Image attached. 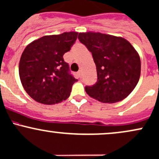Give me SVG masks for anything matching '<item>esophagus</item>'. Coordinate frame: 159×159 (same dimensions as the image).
<instances>
[{
  "instance_id": "34e87169",
  "label": "esophagus",
  "mask_w": 159,
  "mask_h": 159,
  "mask_svg": "<svg viewBox=\"0 0 159 159\" xmlns=\"http://www.w3.org/2000/svg\"><path fill=\"white\" fill-rule=\"evenodd\" d=\"M78 76L80 77V78H81V77H82V71H81V70L78 71Z\"/></svg>"
}]
</instances>
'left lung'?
Returning a JSON list of instances; mask_svg holds the SVG:
<instances>
[{"label":"left lung","instance_id":"left-lung-1","mask_svg":"<svg viewBox=\"0 0 159 159\" xmlns=\"http://www.w3.org/2000/svg\"><path fill=\"white\" fill-rule=\"evenodd\" d=\"M78 39L92 53L97 67V83L87 86L86 93L105 103L126 98L140 77L141 62L137 50L125 38L100 32L79 33Z\"/></svg>","mask_w":159,"mask_h":159}]
</instances>
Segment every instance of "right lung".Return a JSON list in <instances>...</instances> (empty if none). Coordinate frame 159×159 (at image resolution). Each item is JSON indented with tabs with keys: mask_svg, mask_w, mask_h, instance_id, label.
I'll use <instances>...</instances> for the list:
<instances>
[{
	"mask_svg": "<svg viewBox=\"0 0 159 159\" xmlns=\"http://www.w3.org/2000/svg\"><path fill=\"white\" fill-rule=\"evenodd\" d=\"M78 32L45 35L27 45L21 56L19 74L26 93L40 103L53 105L69 98L78 80L69 73L63 55L76 41Z\"/></svg>",
	"mask_w": 159,
	"mask_h": 159,
	"instance_id": "obj_1",
	"label": "right lung"
}]
</instances>
